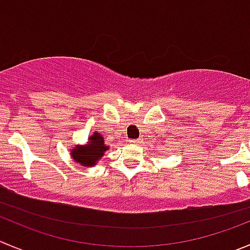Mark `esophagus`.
<instances>
[{
  "label": "esophagus",
  "mask_w": 250,
  "mask_h": 250,
  "mask_svg": "<svg viewBox=\"0 0 250 250\" xmlns=\"http://www.w3.org/2000/svg\"><path fill=\"white\" fill-rule=\"evenodd\" d=\"M129 142L132 145H137L139 144V140H129Z\"/></svg>",
  "instance_id": "obj_1"
}]
</instances>
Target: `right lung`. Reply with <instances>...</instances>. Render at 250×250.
<instances>
[{
    "label": "right lung",
    "mask_w": 250,
    "mask_h": 250,
    "mask_svg": "<svg viewBox=\"0 0 250 250\" xmlns=\"http://www.w3.org/2000/svg\"><path fill=\"white\" fill-rule=\"evenodd\" d=\"M108 149L109 146L105 145L101 132L94 131L91 136H88L85 144L76 145L70 152L76 163L82 167H93L101 161Z\"/></svg>",
    "instance_id": "1"
}]
</instances>
